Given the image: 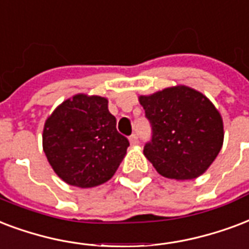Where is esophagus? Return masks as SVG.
<instances>
[{"instance_id": "esophagus-1", "label": "esophagus", "mask_w": 249, "mask_h": 249, "mask_svg": "<svg viewBox=\"0 0 249 249\" xmlns=\"http://www.w3.org/2000/svg\"><path fill=\"white\" fill-rule=\"evenodd\" d=\"M129 141H130V145H137L138 143V137L136 134H132L130 137H129Z\"/></svg>"}]
</instances>
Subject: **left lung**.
<instances>
[{"instance_id":"left-lung-1","label":"left lung","mask_w":249,"mask_h":249,"mask_svg":"<svg viewBox=\"0 0 249 249\" xmlns=\"http://www.w3.org/2000/svg\"><path fill=\"white\" fill-rule=\"evenodd\" d=\"M138 100L153 129L143 154L157 172L181 181L202 175L223 145V121L215 106L184 85L141 95Z\"/></svg>"}]
</instances>
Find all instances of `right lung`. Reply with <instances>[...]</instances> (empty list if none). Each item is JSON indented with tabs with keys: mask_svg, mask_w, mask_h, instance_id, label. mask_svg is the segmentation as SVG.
Here are the masks:
<instances>
[{
	"mask_svg": "<svg viewBox=\"0 0 249 249\" xmlns=\"http://www.w3.org/2000/svg\"><path fill=\"white\" fill-rule=\"evenodd\" d=\"M129 141L116 129L108 99L77 94L45 120L43 150L56 175L69 185L92 188L115 175Z\"/></svg>",
	"mask_w": 249,
	"mask_h": 249,
	"instance_id": "obj_1",
	"label": "right lung"
}]
</instances>
